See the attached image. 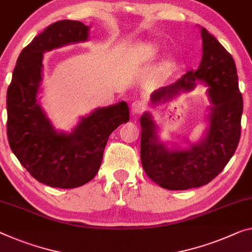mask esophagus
I'll return each instance as SVG.
<instances>
[{"mask_svg":"<svg viewBox=\"0 0 252 252\" xmlns=\"http://www.w3.org/2000/svg\"><path fill=\"white\" fill-rule=\"evenodd\" d=\"M145 109V103L141 101V100H135V101L131 103V111H133L134 115H138L144 111Z\"/></svg>","mask_w":252,"mask_h":252,"instance_id":"obj_1","label":"esophagus"}]
</instances>
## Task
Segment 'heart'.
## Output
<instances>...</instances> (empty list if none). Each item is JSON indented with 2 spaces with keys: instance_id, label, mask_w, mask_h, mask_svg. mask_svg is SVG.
<instances>
[{
  "instance_id": "heart-1",
  "label": "heart",
  "mask_w": 252,
  "mask_h": 252,
  "mask_svg": "<svg viewBox=\"0 0 252 252\" xmlns=\"http://www.w3.org/2000/svg\"><path fill=\"white\" fill-rule=\"evenodd\" d=\"M143 50H144V53L148 54V55L154 56L158 53V47L153 44H146L144 47H143Z\"/></svg>"
}]
</instances>
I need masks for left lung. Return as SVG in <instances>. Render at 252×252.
Segmentation results:
<instances>
[{"instance_id":"1","label":"left lung","mask_w":252,"mask_h":252,"mask_svg":"<svg viewBox=\"0 0 252 252\" xmlns=\"http://www.w3.org/2000/svg\"><path fill=\"white\" fill-rule=\"evenodd\" d=\"M203 57L197 71L186 74L168 87L154 91L151 106L164 103L190 92L200 82L207 87L211 102L208 128L204 138L189 148H168L158 136L152 115L141 117V161L151 180L169 190H186L207 185L227 164L238 148L241 134L242 95L237 67L231 54L205 28H200Z\"/></svg>"}]
</instances>
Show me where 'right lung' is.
Segmentation results:
<instances>
[{
	"label": "right lung",
	"mask_w": 252,
	"mask_h": 252,
	"mask_svg": "<svg viewBox=\"0 0 252 252\" xmlns=\"http://www.w3.org/2000/svg\"><path fill=\"white\" fill-rule=\"evenodd\" d=\"M90 27L74 20L48 26L22 49L6 94L10 148L30 175L54 188H76L94 179L101 165L109 135L129 121L125 101L96 108L71 133L53 126L38 98L44 54L87 41Z\"/></svg>",
	"instance_id": "obj_1"
}]
</instances>
